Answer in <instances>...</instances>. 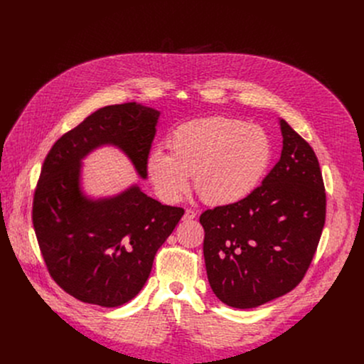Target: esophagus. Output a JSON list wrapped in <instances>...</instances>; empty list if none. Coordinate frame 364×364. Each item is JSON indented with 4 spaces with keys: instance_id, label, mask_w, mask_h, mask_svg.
I'll list each match as a JSON object with an SVG mask.
<instances>
[{
    "instance_id": "34e87169",
    "label": "esophagus",
    "mask_w": 364,
    "mask_h": 364,
    "mask_svg": "<svg viewBox=\"0 0 364 364\" xmlns=\"http://www.w3.org/2000/svg\"><path fill=\"white\" fill-rule=\"evenodd\" d=\"M196 216H197V213L194 212V210H186V213H184V216H183V220L184 222H190V220H193V219H196Z\"/></svg>"
}]
</instances>
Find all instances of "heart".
Masks as SVG:
<instances>
[{
  "instance_id": "heart-1",
  "label": "heart",
  "mask_w": 364,
  "mask_h": 364,
  "mask_svg": "<svg viewBox=\"0 0 364 364\" xmlns=\"http://www.w3.org/2000/svg\"><path fill=\"white\" fill-rule=\"evenodd\" d=\"M168 148L170 154L152 149L145 161L146 176L166 203L181 200L190 188V176L205 203H239L259 187L272 161V144L261 127L223 117L177 127Z\"/></svg>"
}]
</instances>
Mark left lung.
<instances>
[{
	"label": "left lung",
	"mask_w": 364,
	"mask_h": 364,
	"mask_svg": "<svg viewBox=\"0 0 364 364\" xmlns=\"http://www.w3.org/2000/svg\"><path fill=\"white\" fill-rule=\"evenodd\" d=\"M281 159L245 200L200 216L207 278L229 306L247 309L292 291L326 223V191L314 149L279 119Z\"/></svg>",
	"instance_id": "1"
}]
</instances>
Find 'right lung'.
I'll list each match as a JSON object with an SVG mask.
<instances>
[{
	"label": "right lung",
	"mask_w": 364,
	"mask_h": 364,
	"mask_svg": "<svg viewBox=\"0 0 364 364\" xmlns=\"http://www.w3.org/2000/svg\"><path fill=\"white\" fill-rule=\"evenodd\" d=\"M160 112L136 102L100 108L59 138L43 163L33 226L50 277L76 299L119 306L145 285L160 246L184 210L134 184L111 197L82 190V160L105 145L119 148L141 178Z\"/></svg>",
	"instance_id": "1"
}]
</instances>
